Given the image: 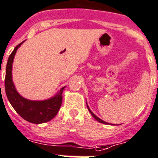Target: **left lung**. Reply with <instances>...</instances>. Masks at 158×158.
<instances>
[{
	"label": "left lung",
	"instance_id": "left-lung-1",
	"mask_svg": "<svg viewBox=\"0 0 158 158\" xmlns=\"http://www.w3.org/2000/svg\"><path fill=\"white\" fill-rule=\"evenodd\" d=\"M87 107H88V110H89V111L90 112V114H92V116H93V117H94V118H95V119L97 120V121H99V122H101V123H102V124H106V125H107V124H109V123H108V122H106V121H102V119H100L99 118H98V117H97V116H96L95 114H94V113H93V112L91 111V110H90V109H89V108L88 105H87Z\"/></svg>",
	"mask_w": 158,
	"mask_h": 158
}]
</instances>
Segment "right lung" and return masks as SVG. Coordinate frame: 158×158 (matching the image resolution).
<instances>
[{"instance_id": "right-lung-1", "label": "right lung", "mask_w": 158, "mask_h": 158, "mask_svg": "<svg viewBox=\"0 0 158 158\" xmlns=\"http://www.w3.org/2000/svg\"><path fill=\"white\" fill-rule=\"evenodd\" d=\"M23 42L15 47L8 59L5 79V93L11 106L23 119L33 124L44 123L52 120L58 113L62 103V92L64 87L60 89L53 98L37 102L25 99L17 93L12 79V67L16 52Z\"/></svg>"}]
</instances>
